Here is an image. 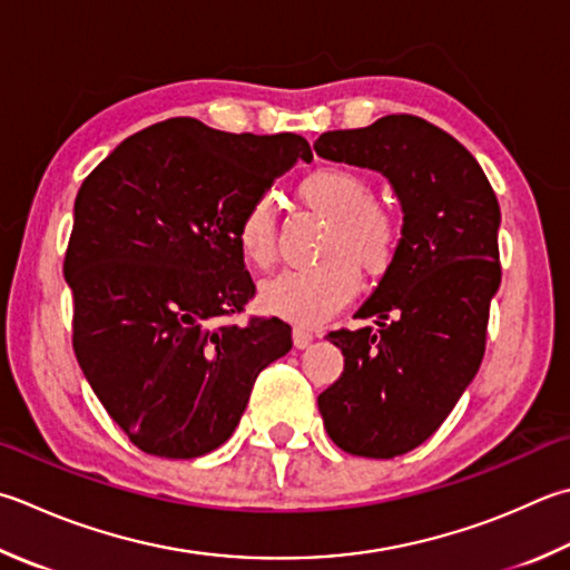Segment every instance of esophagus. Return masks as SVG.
Masks as SVG:
<instances>
[{"label":"esophagus","instance_id":"esophagus-1","mask_svg":"<svg viewBox=\"0 0 570 570\" xmlns=\"http://www.w3.org/2000/svg\"><path fill=\"white\" fill-rule=\"evenodd\" d=\"M293 342H295L297 350H305L309 342H313V332H307L303 327H295L293 330Z\"/></svg>","mask_w":570,"mask_h":570}]
</instances>
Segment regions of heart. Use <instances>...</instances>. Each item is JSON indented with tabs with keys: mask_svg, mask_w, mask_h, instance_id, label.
Masks as SVG:
<instances>
[{
	"mask_svg": "<svg viewBox=\"0 0 570 570\" xmlns=\"http://www.w3.org/2000/svg\"><path fill=\"white\" fill-rule=\"evenodd\" d=\"M295 196L327 218L317 245L320 263L287 271L263 283L261 303L283 320L317 325L360 289V271L382 277L402 253L404 228L396 213L374 200L370 180L345 166H317L297 180ZM238 250L257 271L277 261V235L271 206L255 200L235 228Z\"/></svg>",
	"mask_w": 570,
	"mask_h": 570,
	"instance_id": "1",
	"label": "heart"
}]
</instances>
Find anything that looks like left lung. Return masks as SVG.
I'll return each mask as SVG.
<instances>
[{"label":"left lung","mask_w":570,"mask_h":570,"mask_svg":"<svg viewBox=\"0 0 570 570\" xmlns=\"http://www.w3.org/2000/svg\"><path fill=\"white\" fill-rule=\"evenodd\" d=\"M315 151L380 170L404 210L402 253L354 315L377 327L330 332L345 372L317 396L342 452L392 459L442 426L484 360L501 283L499 200L476 158L412 114L327 131Z\"/></svg>","instance_id":"1"}]
</instances>
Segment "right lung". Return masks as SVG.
I'll list each match as a JSON object with an SVG mask.
<instances>
[{
	"mask_svg": "<svg viewBox=\"0 0 570 570\" xmlns=\"http://www.w3.org/2000/svg\"><path fill=\"white\" fill-rule=\"evenodd\" d=\"M313 151L297 134H225L168 118L128 136L77 193L63 277L83 377L141 452L196 459L235 432L289 325L250 317L235 228Z\"/></svg>",
	"mask_w": 570,
	"mask_h": 570,
	"instance_id": "obj_1",
	"label": "right lung"
}]
</instances>
